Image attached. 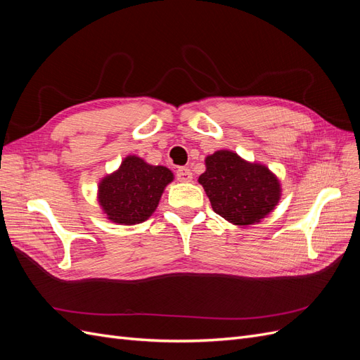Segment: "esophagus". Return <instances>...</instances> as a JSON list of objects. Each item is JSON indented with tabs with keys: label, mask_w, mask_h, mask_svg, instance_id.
<instances>
[{
	"label": "esophagus",
	"mask_w": 360,
	"mask_h": 360,
	"mask_svg": "<svg viewBox=\"0 0 360 360\" xmlns=\"http://www.w3.org/2000/svg\"><path fill=\"white\" fill-rule=\"evenodd\" d=\"M176 177H177L179 181H183V183L191 181V180L193 179L191 169L186 168V167H180V168L176 171Z\"/></svg>",
	"instance_id": "esophagus-1"
}]
</instances>
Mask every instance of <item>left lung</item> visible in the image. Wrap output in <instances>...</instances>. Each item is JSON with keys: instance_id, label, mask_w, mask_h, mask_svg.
<instances>
[{"instance_id": "left-lung-1", "label": "left lung", "mask_w": 360, "mask_h": 360, "mask_svg": "<svg viewBox=\"0 0 360 360\" xmlns=\"http://www.w3.org/2000/svg\"><path fill=\"white\" fill-rule=\"evenodd\" d=\"M198 181L213 210L234 225H252L275 209L281 186L275 174L259 163H249L233 151L221 150L205 158Z\"/></svg>"}]
</instances>
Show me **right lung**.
Masks as SVG:
<instances>
[{
	"label": "right lung",
	"instance_id": "obj_1",
	"mask_svg": "<svg viewBox=\"0 0 360 360\" xmlns=\"http://www.w3.org/2000/svg\"><path fill=\"white\" fill-rule=\"evenodd\" d=\"M174 179L165 167L148 165L138 156H127L120 168L99 183V202L108 219L135 225L153 214L163 189Z\"/></svg>",
	"mask_w": 360,
	"mask_h": 360
}]
</instances>
